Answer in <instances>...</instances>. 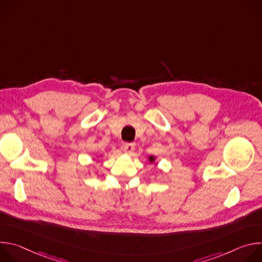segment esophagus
<instances>
[{
  "label": "esophagus",
  "instance_id": "34e87169",
  "mask_svg": "<svg viewBox=\"0 0 262 262\" xmlns=\"http://www.w3.org/2000/svg\"><path fill=\"white\" fill-rule=\"evenodd\" d=\"M123 150L125 154H132L135 150V144L134 143H125Z\"/></svg>",
  "mask_w": 262,
  "mask_h": 262
}]
</instances>
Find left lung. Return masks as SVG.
Wrapping results in <instances>:
<instances>
[{
  "label": "left lung",
  "instance_id": "1",
  "mask_svg": "<svg viewBox=\"0 0 262 262\" xmlns=\"http://www.w3.org/2000/svg\"><path fill=\"white\" fill-rule=\"evenodd\" d=\"M149 161H150V162H154V161H155V158H154V157H150V158H149Z\"/></svg>",
  "mask_w": 262,
  "mask_h": 262
}]
</instances>
